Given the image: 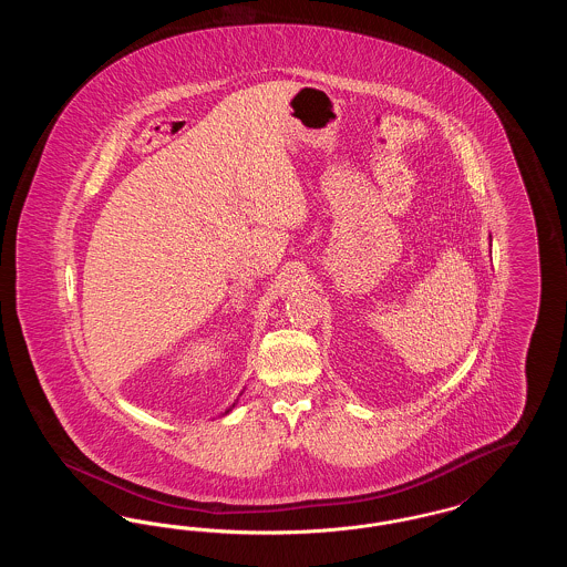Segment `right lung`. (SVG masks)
Listing matches in <instances>:
<instances>
[{"mask_svg":"<svg viewBox=\"0 0 567 567\" xmlns=\"http://www.w3.org/2000/svg\"><path fill=\"white\" fill-rule=\"evenodd\" d=\"M234 405H236V402H234V404L229 405V408H227V410H225V414H229V412H231V410H234Z\"/></svg>","mask_w":567,"mask_h":567,"instance_id":"right-lung-1","label":"right lung"}]
</instances>
